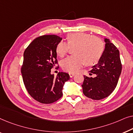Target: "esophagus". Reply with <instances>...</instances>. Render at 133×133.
<instances>
[{
    "mask_svg": "<svg viewBox=\"0 0 133 133\" xmlns=\"http://www.w3.org/2000/svg\"><path fill=\"white\" fill-rule=\"evenodd\" d=\"M69 75H70V77L71 78L73 77L74 75H75V74L73 73V72H69Z\"/></svg>",
    "mask_w": 133,
    "mask_h": 133,
    "instance_id": "34e87169",
    "label": "esophagus"
}]
</instances>
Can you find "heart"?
<instances>
[{
	"label": "heart",
	"mask_w": 133,
	"mask_h": 133,
	"mask_svg": "<svg viewBox=\"0 0 133 133\" xmlns=\"http://www.w3.org/2000/svg\"><path fill=\"white\" fill-rule=\"evenodd\" d=\"M66 43L60 42L56 47V52L60 57H64L70 48H73L74 55L62 61L63 70L75 72L85 64L87 66L95 65L101 59L105 50V44L101 38L87 32L70 33L66 37Z\"/></svg>",
	"instance_id": "1"
}]
</instances>
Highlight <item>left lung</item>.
Returning <instances> with one entry per match:
<instances>
[{
    "mask_svg": "<svg viewBox=\"0 0 133 133\" xmlns=\"http://www.w3.org/2000/svg\"><path fill=\"white\" fill-rule=\"evenodd\" d=\"M105 48L97 64L92 67L90 72L95 77L84 76L82 85L85 96L93 100L107 97L117 86L122 71V63L119 51L110 39H105Z\"/></svg>",
    "mask_w": 133,
    "mask_h": 133,
    "instance_id": "obj_1",
    "label": "left lung"
}]
</instances>
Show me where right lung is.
Instances as JSON below:
<instances>
[{
  "mask_svg": "<svg viewBox=\"0 0 133 133\" xmlns=\"http://www.w3.org/2000/svg\"><path fill=\"white\" fill-rule=\"evenodd\" d=\"M61 41L62 37L56 35L39 36L23 53V83L29 94L41 103H52L61 99L64 83L70 79L66 72H59L56 77L51 74V70L58 64L56 47Z\"/></svg>",
  "mask_w": 133,
  "mask_h": 133,
  "instance_id": "obj_1",
  "label": "right lung"
}]
</instances>
